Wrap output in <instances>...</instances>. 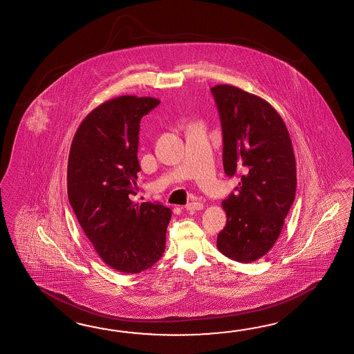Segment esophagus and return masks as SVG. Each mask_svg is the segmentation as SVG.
Instances as JSON below:
<instances>
[{
	"mask_svg": "<svg viewBox=\"0 0 354 354\" xmlns=\"http://www.w3.org/2000/svg\"><path fill=\"white\" fill-rule=\"evenodd\" d=\"M187 211H201L203 209V203L201 202H190L188 205H185Z\"/></svg>",
	"mask_w": 354,
	"mask_h": 354,
	"instance_id": "esophagus-1",
	"label": "esophagus"
}]
</instances>
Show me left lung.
<instances>
[{"label": "left lung", "mask_w": 354, "mask_h": 354, "mask_svg": "<svg viewBox=\"0 0 354 354\" xmlns=\"http://www.w3.org/2000/svg\"><path fill=\"white\" fill-rule=\"evenodd\" d=\"M223 136V169L239 175L236 194L222 202L227 221L217 249L228 259L264 257L281 235L296 196V158L278 111L264 99L231 85L211 88Z\"/></svg>", "instance_id": "left-lung-1"}]
</instances>
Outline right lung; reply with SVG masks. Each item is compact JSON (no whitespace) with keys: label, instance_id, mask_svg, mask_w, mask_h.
Masks as SVG:
<instances>
[{"label":"right lung","instance_id":"obj_1","mask_svg":"<svg viewBox=\"0 0 354 354\" xmlns=\"http://www.w3.org/2000/svg\"><path fill=\"white\" fill-rule=\"evenodd\" d=\"M160 100L123 95L102 102L72 140L67 193L73 212L102 261L120 273L152 267L165 252L171 209L136 203L142 117Z\"/></svg>","mask_w":354,"mask_h":354}]
</instances>
